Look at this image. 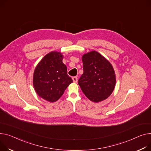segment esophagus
I'll return each mask as SVG.
<instances>
[{
	"instance_id": "1",
	"label": "esophagus",
	"mask_w": 151,
	"mask_h": 151,
	"mask_svg": "<svg viewBox=\"0 0 151 151\" xmlns=\"http://www.w3.org/2000/svg\"><path fill=\"white\" fill-rule=\"evenodd\" d=\"M72 79H73V83H77V81H78V78H77L76 76H74V77H73V78H72Z\"/></svg>"
}]
</instances>
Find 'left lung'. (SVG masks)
Segmentation results:
<instances>
[{
  "mask_svg": "<svg viewBox=\"0 0 151 151\" xmlns=\"http://www.w3.org/2000/svg\"><path fill=\"white\" fill-rule=\"evenodd\" d=\"M84 73L78 84L90 101L98 103L107 99L114 91L116 77L112 64L101 54L92 51L82 57Z\"/></svg>",
  "mask_w": 151,
  "mask_h": 151,
  "instance_id": "left-lung-1",
  "label": "left lung"
}]
</instances>
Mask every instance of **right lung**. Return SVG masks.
<instances>
[{
	"instance_id": "add662e5",
	"label": "right lung",
	"mask_w": 151,
	"mask_h": 151,
	"mask_svg": "<svg viewBox=\"0 0 151 151\" xmlns=\"http://www.w3.org/2000/svg\"><path fill=\"white\" fill-rule=\"evenodd\" d=\"M63 55L58 52L46 55L40 61L33 74V86L37 94L47 101L53 103L61 97L65 90L73 83L67 75Z\"/></svg>"
}]
</instances>
